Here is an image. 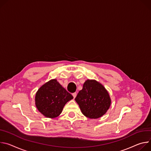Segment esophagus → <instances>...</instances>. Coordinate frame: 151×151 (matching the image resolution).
Segmentation results:
<instances>
[{"label": "esophagus", "mask_w": 151, "mask_h": 151, "mask_svg": "<svg viewBox=\"0 0 151 151\" xmlns=\"http://www.w3.org/2000/svg\"><path fill=\"white\" fill-rule=\"evenodd\" d=\"M73 96L74 98H75L76 97V96H77V93H76V92H74V93H73Z\"/></svg>", "instance_id": "1"}]
</instances>
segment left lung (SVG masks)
<instances>
[{
  "instance_id": "left-lung-1",
  "label": "left lung",
  "mask_w": 151,
  "mask_h": 151,
  "mask_svg": "<svg viewBox=\"0 0 151 151\" xmlns=\"http://www.w3.org/2000/svg\"><path fill=\"white\" fill-rule=\"evenodd\" d=\"M76 101L87 118L97 119L103 116L111 104L110 95L104 86L95 80H87L79 91Z\"/></svg>"
}]
</instances>
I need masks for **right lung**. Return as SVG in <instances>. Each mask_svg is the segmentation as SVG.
<instances>
[{
	"label": "right lung",
	"instance_id": "obj_1",
	"mask_svg": "<svg viewBox=\"0 0 151 151\" xmlns=\"http://www.w3.org/2000/svg\"><path fill=\"white\" fill-rule=\"evenodd\" d=\"M73 98L56 79L45 83L36 93L35 105L39 111L48 118L60 115L66 103Z\"/></svg>",
	"mask_w": 151,
	"mask_h": 151
}]
</instances>
